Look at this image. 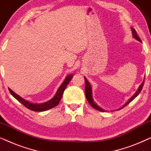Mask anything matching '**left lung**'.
<instances>
[{
	"mask_svg": "<svg viewBox=\"0 0 151 151\" xmlns=\"http://www.w3.org/2000/svg\"><path fill=\"white\" fill-rule=\"evenodd\" d=\"M131 29H132V34H133V37L135 39H136V40L139 41V42H141V40H140L139 37H138L137 33H136V31L135 30V29L132 28L131 27ZM144 80H145V78H144ZM84 80H85V95H86V100H87V101L88 102V103L91 104V106L92 107H93V108L95 109H96V110L98 111H102V112H105V110H104V109H102V108H101L100 106H99L98 104H96V102H94L93 101V97H92V88H91V84H89V82H88V81L87 80V79L84 77ZM144 80L143 81V82L140 84V86H139V88H138V89L137 91L135 92V93L133 95V96L131 97V98L129 99V100H128V102L126 103V104L124 105L123 106H122L121 108H119V109H117V110H120V109H122V108H124V107L127 106V104H129L130 102H132L134 99H135L136 97H137L138 95L139 94V93L141 92V91L142 89V88H143V86H144Z\"/></svg>",
	"mask_w": 151,
	"mask_h": 151,
	"instance_id": "8db88e82",
	"label": "left lung"
}]
</instances>
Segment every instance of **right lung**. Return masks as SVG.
I'll list each match as a JSON object with an SVG mask.
<instances>
[{"mask_svg": "<svg viewBox=\"0 0 151 151\" xmlns=\"http://www.w3.org/2000/svg\"><path fill=\"white\" fill-rule=\"evenodd\" d=\"M73 76L72 75V74L68 75L67 77H66L65 80H64V82L62 83L61 85L60 86V87L57 91L56 93H55L54 96H53V98L52 99H51L50 100L47 101V102L44 103L37 104V103L29 102V101L24 100V99L16 94V93H14L13 91L10 89V88H9V91L10 93L12 95V96H13L14 98H15L18 102H20L27 109L34 111H38V112H40V111H45L47 110H49V109H52L53 107L56 106L57 105L59 104L60 101L62 98V96H63V95L64 91L65 90L67 84H69V82L71 80Z\"/></svg>", "mask_w": 151, "mask_h": 151, "instance_id": "1", "label": "right lung"}]
</instances>
